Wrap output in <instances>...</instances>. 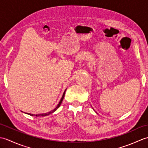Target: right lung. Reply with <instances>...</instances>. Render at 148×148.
Returning <instances> with one entry per match:
<instances>
[{
	"instance_id": "1",
	"label": "right lung",
	"mask_w": 148,
	"mask_h": 148,
	"mask_svg": "<svg viewBox=\"0 0 148 148\" xmlns=\"http://www.w3.org/2000/svg\"><path fill=\"white\" fill-rule=\"evenodd\" d=\"M65 91L64 92V94H63V95H62V99H61V100H60V102L58 103V104L57 105V106L56 107V108L53 109V110H52L51 111H50V112H48V113H45V114H36V116H47V115H49V114H51V113H52V112H53L54 111H55L56 109H57L60 106V104L62 103V100H63V99H64V95H65ZM29 115H30V116H34V114H29Z\"/></svg>"
}]
</instances>
